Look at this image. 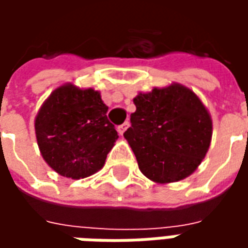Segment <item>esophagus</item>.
I'll use <instances>...</instances> for the list:
<instances>
[{"instance_id":"34e87169","label":"esophagus","mask_w":248,"mask_h":248,"mask_svg":"<svg viewBox=\"0 0 248 248\" xmlns=\"http://www.w3.org/2000/svg\"><path fill=\"white\" fill-rule=\"evenodd\" d=\"M129 126H130V122L129 121H126L124 124H122L121 126H118V133L119 135H124V133L126 131V130L129 129Z\"/></svg>"}]
</instances>
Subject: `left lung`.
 <instances>
[{"mask_svg": "<svg viewBox=\"0 0 248 248\" xmlns=\"http://www.w3.org/2000/svg\"><path fill=\"white\" fill-rule=\"evenodd\" d=\"M129 142L142 174L161 185L190 177L207 154L213 119L195 93L181 83L138 93Z\"/></svg>", "mask_w": 248, "mask_h": 248, "instance_id": "left-lung-1", "label": "left lung"}]
</instances>
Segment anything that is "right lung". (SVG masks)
I'll return each mask as SVG.
<instances>
[{"mask_svg": "<svg viewBox=\"0 0 248 248\" xmlns=\"http://www.w3.org/2000/svg\"><path fill=\"white\" fill-rule=\"evenodd\" d=\"M101 93L73 83L57 87L34 119L41 155L60 175L90 177L105 165L118 133L108 119Z\"/></svg>", "mask_w": 248, "mask_h": 248, "instance_id": "add662e5", "label": "right lung"}]
</instances>
